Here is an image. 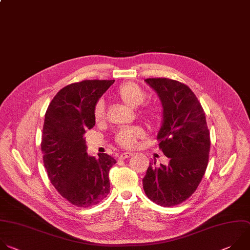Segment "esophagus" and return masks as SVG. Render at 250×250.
<instances>
[{"instance_id":"34e87169","label":"esophagus","mask_w":250,"mask_h":250,"mask_svg":"<svg viewBox=\"0 0 250 250\" xmlns=\"http://www.w3.org/2000/svg\"><path fill=\"white\" fill-rule=\"evenodd\" d=\"M132 156H133V153H123L119 156V160H125V159H128Z\"/></svg>"}]
</instances>
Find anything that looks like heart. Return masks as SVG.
<instances>
[{
    "mask_svg": "<svg viewBox=\"0 0 250 250\" xmlns=\"http://www.w3.org/2000/svg\"><path fill=\"white\" fill-rule=\"evenodd\" d=\"M115 96L129 107L136 108L142 105L147 97L146 92L137 83L129 82L121 84L115 90ZM104 103L98 101L93 107V119L96 123L104 120ZM144 120L152 126H159L163 123L165 114L160 106H149L141 112ZM144 136V131L137 126L122 128L116 132L114 140L118 146L124 148H133L137 142Z\"/></svg>",
    "mask_w": 250,
    "mask_h": 250,
    "instance_id": "obj_1",
    "label": "heart"
}]
</instances>
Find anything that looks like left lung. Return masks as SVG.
Listing matches in <instances>:
<instances>
[{
  "label": "left lung",
  "mask_w": 250,
  "mask_h": 250,
  "mask_svg": "<svg viewBox=\"0 0 250 250\" xmlns=\"http://www.w3.org/2000/svg\"><path fill=\"white\" fill-rule=\"evenodd\" d=\"M145 82L163 104L165 118L157 139L169 164H149L143 188L156 204L172 207L187 200L200 184L209 161L210 132L204 109L189 86L167 78Z\"/></svg>",
  "instance_id": "obj_1"
}]
</instances>
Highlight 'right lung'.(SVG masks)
<instances>
[{"label":"right lung","instance_id":"1","mask_svg":"<svg viewBox=\"0 0 250 250\" xmlns=\"http://www.w3.org/2000/svg\"><path fill=\"white\" fill-rule=\"evenodd\" d=\"M114 80H85L58 91L44 119L41 151L50 182L71 204L88 208L110 191L109 170L116 161L107 154L89 157L83 135L95 125L93 107Z\"/></svg>","mask_w":250,"mask_h":250}]
</instances>
